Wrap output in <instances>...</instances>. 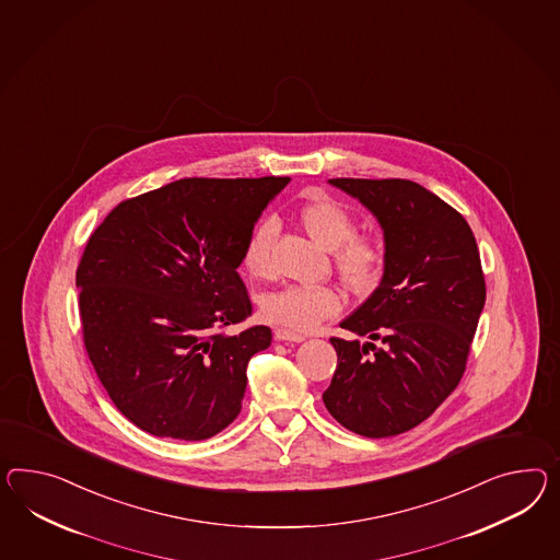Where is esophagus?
<instances>
[{
	"instance_id": "34e87169",
	"label": "esophagus",
	"mask_w": 560,
	"mask_h": 560,
	"mask_svg": "<svg viewBox=\"0 0 560 560\" xmlns=\"http://www.w3.org/2000/svg\"><path fill=\"white\" fill-rule=\"evenodd\" d=\"M273 335H276V341H288V343H301L306 339L301 332H294L290 329H276Z\"/></svg>"
}]
</instances>
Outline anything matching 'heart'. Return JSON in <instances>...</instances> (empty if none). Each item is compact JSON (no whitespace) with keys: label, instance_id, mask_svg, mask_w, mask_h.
Returning <instances> with one entry per match:
<instances>
[{"label":"heart","instance_id":"1","mask_svg":"<svg viewBox=\"0 0 560 560\" xmlns=\"http://www.w3.org/2000/svg\"><path fill=\"white\" fill-rule=\"evenodd\" d=\"M299 221L316 244L332 252L337 272L353 290L372 288L382 272V245L372 235H355L353 217L343 205L315 197L299 209ZM276 235V221L264 219L247 235L242 264L252 276L270 272V245ZM339 296L327 287H287L261 296L259 311L266 320L296 332L315 329L316 325L339 311Z\"/></svg>","mask_w":560,"mask_h":560}]
</instances>
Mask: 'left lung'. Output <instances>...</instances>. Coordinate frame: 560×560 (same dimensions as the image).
<instances>
[{
	"mask_svg": "<svg viewBox=\"0 0 560 560\" xmlns=\"http://www.w3.org/2000/svg\"><path fill=\"white\" fill-rule=\"evenodd\" d=\"M384 231V273L347 316L337 370L323 401L347 431L384 439L415 429L445 401L486 304V280L469 223L412 180L330 178Z\"/></svg>",
	"mask_w": 560,
	"mask_h": 560,
	"instance_id": "obj_1",
	"label": "left lung"
}]
</instances>
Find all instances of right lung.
I'll return each mask as SVG.
<instances>
[{"instance_id":"right-lung-1","label":"right lung","mask_w":560,"mask_h":560,"mask_svg":"<svg viewBox=\"0 0 560 560\" xmlns=\"http://www.w3.org/2000/svg\"><path fill=\"white\" fill-rule=\"evenodd\" d=\"M288 176L180 178L119 202L77 268L86 353L115 408L162 439L205 441L242 410L247 361L272 343L237 273Z\"/></svg>"}]
</instances>
